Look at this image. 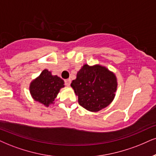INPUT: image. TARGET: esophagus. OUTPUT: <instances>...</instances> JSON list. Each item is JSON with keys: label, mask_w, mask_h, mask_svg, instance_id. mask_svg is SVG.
Returning <instances> with one entry per match:
<instances>
[{"label": "esophagus", "mask_w": 156, "mask_h": 156, "mask_svg": "<svg viewBox=\"0 0 156 156\" xmlns=\"http://www.w3.org/2000/svg\"><path fill=\"white\" fill-rule=\"evenodd\" d=\"M71 82H72L71 79H67V80H65V84H66V86H70Z\"/></svg>", "instance_id": "esophagus-1"}]
</instances>
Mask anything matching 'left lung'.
<instances>
[{
  "label": "left lung",
  "instance_id": "left-lung-1",
  "mask_svg": "<svg viewBox=\"0 0 156 156\" xmlns=\"http://www.w3.org/2000/svg\"><path fill=\"white\" fill-rule=\"evenodd\" d=\"M71 86L84 108L97 112L106 108L114 99L117 90L115 74L101 65L84 64Z\"/></svg>",
  "mask_w": 156,
  "mask_h": 156
}]
</instances>
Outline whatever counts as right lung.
<instances>
[{
    "instance_id": "obj_1",
    "label": "right lung",
    "mask_w": 156,
    "mask_h": 156,
    "mask_svg": "<svg viewBox=\"0 0 156 156\" xmlns=\"http://www.w3.org/2000/svg\"><path fill=\"white\" fill-rule=\"evenodd\" d=\"M64 87V82L59 76H53L48 69H44L40 76L34 80L30 86L32 98L46 107L53 104L60 89Z\"/></svg>"
}]
</instances>
